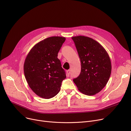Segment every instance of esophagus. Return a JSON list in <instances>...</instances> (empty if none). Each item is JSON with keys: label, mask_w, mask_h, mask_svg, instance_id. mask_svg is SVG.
<instances>
[{"label": "esophagus", "mask_w": 131, "mask_h": 131, "mask_svg": "<svg viewBox=\"0 0 131 131\" xmlns=\"http://www.w3.org/2000/svg\"><path fill=\"white\" fill-rule=\"evenodd\" d=\"M70 74H71V72H70V70L66 71V74H67V77H70Z\"/></svg>", "instance_id": "34e87169"}]
</instances>
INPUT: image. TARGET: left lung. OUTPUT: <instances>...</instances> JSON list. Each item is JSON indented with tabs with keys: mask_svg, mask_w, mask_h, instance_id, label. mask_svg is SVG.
<instances>
[{
	"mask_svg": "<svg viewBox=\"0 0 131 131\" xmlns=\"http://www.w3.org/2000/svg\"><path fill=\"white\" fill-rule=\"evenodd\" d=\"M81 60V71L74 79L79 90L84 94L92 95L99 92L107 84L111 74L109 56L97 41L85 36L72 38Z\"/></svg>",
	"mask_w": 131,
	"mask_h": 131,
	"instance_id": "1",
	"label": "left lung"
}]
</instances>
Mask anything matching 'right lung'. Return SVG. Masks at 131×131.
Listing matches in <instances>:
<instances>
[{
    "instance_id": "add662e5",
    "label": "right lung",
    "mask_w": 131,
    "mask_h": 131,
    "mask_svg": "<svg viewBox=\"0 0 131 131\" xmlns=\"http://www.w3.org/2000/svg\"><path fill=\"white\" fill-rule=\"evenodd\" d=\"M65 40L61 37L46 38L34 46L26 57L25 79L32 90L41 98L50 99L57 95L66 78L57 58Z\"/></svg>"
}]
</instances>
